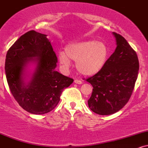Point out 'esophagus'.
<instances>
[{"mask_svg":"<svg viewBox=\"0 0 148 148\" xmlns=\"http://www.w3.org/2000/svg\"><path fill=\"white\" fill-rule=\"evenodd\" d=\"M74 84H82V81H80V80H78V79H76V80H74Z\"/></svg>","mask_w":148,"mask_h":148,"instance_id":"obj_1","label":"esophagus"}]
</instances>
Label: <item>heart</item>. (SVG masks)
Listing matches in <instances>:
<instances>
[{
	"label": "heart",
	"mask_w": 148,
	"mask_h": 148,
	"mask_svg": "<svg viewBox=\"0 0 148 148\" xmlns=\"http://www.w3.org/2000/svg\"><path fill=\"white\" fill-rule=\"evenodd\" d=\"M110 51L102 42L89 40L69 44L64 53H59V62L64 68H69L70 60L76 61V68L80 74L91 76L101 72L106 65Z\"/></svg>",
	"instance_id": "b5f03b06"
}]
</instances>
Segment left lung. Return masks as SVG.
Wrapping results in <instances>:
<instances>
[{
    "instance_id": "8db88e82",
    "label": "left lung",
    "mask_w": 148,
    "mask_h": 148,
    "mask_svg": "<svg viewBox=\"0 0 148 148\" xmlns=\"http://www.w3.org/2000/svg\"><path fill=\"white\" fill-rule=\"evenodd\" d=\"M113 35L117 45L115 51L101 72L86 79L93 87L88 106L101 115L113 114L125 106L138 74L136 53L123 36L116 33Z\"/></svg>"
}]
</instances>
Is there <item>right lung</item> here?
<instances>
[{"label": "right lung", "mask_w": 148, "mask_h": 148, "mask_svg": "<svg viewBox=\"0 0 148 148\" xmlns=\"http://www.w3.org/2000/svg\"><path fill=\"white\" fill-rule=\"evenodd\" d=\"M47 36L35 30L21 35L8 50L5 64L13 97L23 109L35 115L52 111L63 90L74 81L56 70L58 58Z\"/></svg>", "instance_id": "add662e5"}]
</instances>
